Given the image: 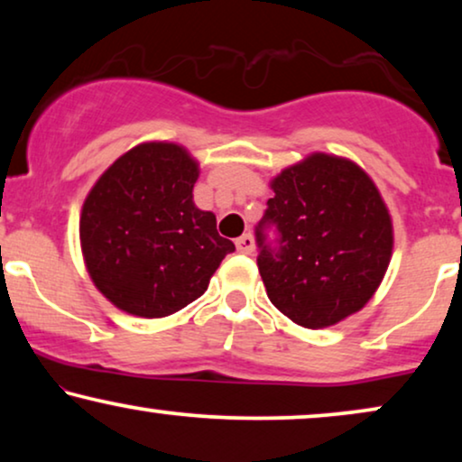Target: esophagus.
Masks as SVG:
<instances>
[{"mask_svg": "<svg viewBox=\"0 0 462 462\" xmlns=\"http://www.w3.org/2000/svg\"><path fill=\"white\" fill-rule=\"evenodd\" d=\"M236 245H237V250L242 252V254H252V252H254V237H252L250 233H245V236L237 239Z\"/></svg>", "mask_w": 462, "mask_h": 462, "instance_id": "34e87169", "label": "esophagus"}]
</instances>
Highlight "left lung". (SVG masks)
<instances>
[{"label":"left lung","mask_w":462,"mask_h":462,"mask_svg":"<svg viewBox=\"0 0 462 462\" xmlns=\"http://www.w3.org/2000/svg\"><path fill=\"white\" fill-rule=\"evenodd\" d=\"M271 189L256 229L269 300L311 330L364 309L393 254V220L374 180L356 162L318 151L282 170ZM264 224L281 233L275 249Z\"/></svg>","instance_id":"1"}]
</instances>
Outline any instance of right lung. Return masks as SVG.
Wrapping results in <instances>:
<instances>
[{
    "label": "right lung",
    "instance_id": "add662e5",
    "mask_svg": "<svg viewBox=\"0 0 462 462\" xmlns=\"http://www.w3.org/2000/svg\"><path fill=\"white\" fill-rule=\"evenodd\" d=\"M199 163L176 143H141L94 182L79 217L81 254L106 300L136 318H166L199 299L236 250L199 210Z\"/></svg>",
    "mask_w": 462,
    "mask_h": 462
}]
</instances>
